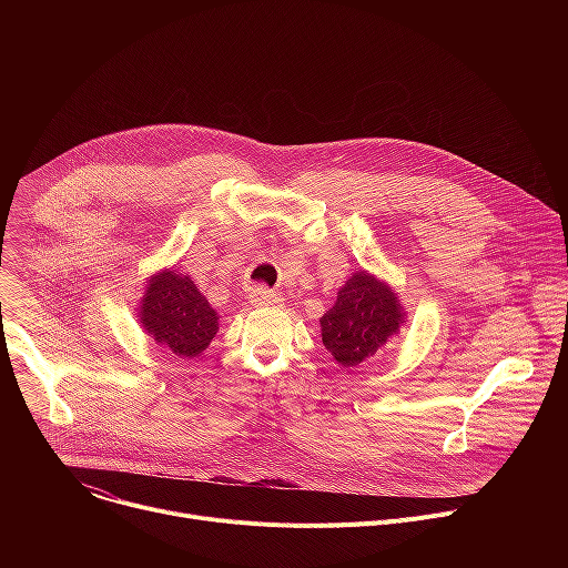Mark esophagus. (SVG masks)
Wrapping results in <instances>:
<instances>
[{
    "label": "esophagus",
    "instance_id": "1",
    "mask_svg": "<svg viewBox=\"0 0 568 568\" xmlns=\"http://www.w3.org/2000/svg\"><path fill=\"white\" fill-rule=\"evenodd\" d=\"M250 298L254 305H278L283 298L281 294H276L274 290L265 287V285H256L252 292H250Z\"/></svg>",
    "mask_w": 568,
    "mask_h": 568
}]
</instances>
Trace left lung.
Instances as JSON below:
<instances>
[{
    "mask_svg": "<svg viewBox=\"0 0 568 568\" xmlns=\"http://www.w3.org/2000/svg\"><path fill=\"white\" fill-rule=\"evenodd\" d=\"M402 314L395 292L366 272L353 274L321 316L323 346L342 366H359L397 335Z\"/></svg>",
    "mask_w": 568,
    "mask_h": 568,
    "instance_id": "8db88e82",
    "label": "left lung"
}]
</instances>
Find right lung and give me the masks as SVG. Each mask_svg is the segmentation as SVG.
I'll return each mask as SVG.
<instances>
[{
  "label": "right lung",
  "instance_id": "1",
  "mask_svg": "<svg viewBox=\"0 0 568 568\" xmlns=\"http://www.w3.org/2000/svg\"><path fill=\"white\" fill-rule=\"evenodd\" d=\"M143 328L156 344L180 357L200 355L217 333V314L189 276L164 272L152 276L143 305Z\"/></svg>",
  "mask_w": 568,
  "mask_h": 568
}]
</instances>
